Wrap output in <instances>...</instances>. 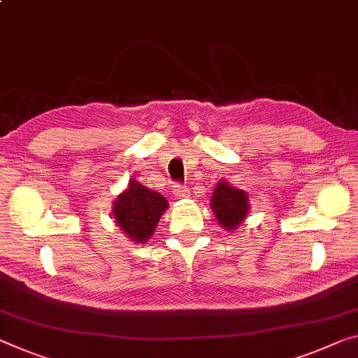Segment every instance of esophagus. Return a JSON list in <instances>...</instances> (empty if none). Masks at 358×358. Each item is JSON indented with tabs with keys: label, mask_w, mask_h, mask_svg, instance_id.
Returning <instances> with one entry per match:
<instances>
[{
	"label": "esophagus",
	"mask_w": 358,
	"mask_h": 358,
	"mask_svg": "<svg viewBox=\"0 0 358 358\" xmlns=\"http://www.w3.org/2000/svg\"><path fill=\"white\" fill-rule=\"evenodd\" d=\"M173 195L174 198H178V200H184V198H189L190 194H189V189L184 185H174V190H173Z\"/></svg>",
	"instance_id": "1"
}]
</instances>
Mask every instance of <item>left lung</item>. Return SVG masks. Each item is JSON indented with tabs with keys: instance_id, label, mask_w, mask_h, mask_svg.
<instances>
[{
	"instance_id": "8db88e82",
	"label": "left lung",
	"mask_w": 358,
	"mask_h": 358,
	"mask_svg": "<svg viewBox=\"0 0 358 358\" xmlns=\"http://www.w3.org/2000/svg\"><path fill=\"white\" fill-rule=\"evenodd\" d=\"M211 210L217 224L225 232H234L248 217L250 198L245 190L230 185L221 179L211 195Z\"/></svg>"
}]
</instances>
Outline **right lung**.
Instances as JSON below:
<instances>
[{
    "label": "right lung",
    "instance_id": "right-lung-1",
    "mask_svg": "<svg viewBox=\"0 0 358 358\" xmlns=\"http://www.w3.org/2000/svg\"><path fill=\"white\" fill-rule=\"evenodd\" d=\"M168 206V200L162 194L131 179L128 187L115 198L112 216L133 243L142 245L150 240Z\"/></svg>",
    "mask_w": 358,
    "mask_h": 358
}]
</instances>
